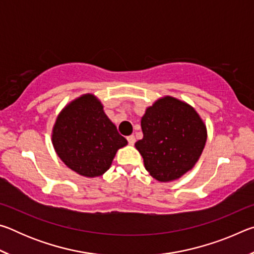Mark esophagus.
I'll return each instance as SVG.
<instances>
[{
    "label": "esophagus",
    "instance_id": "1",
    "mask_svg": "<svg viewBox=\"0 0 254 254\" xmlns=\"http://www.w3.org/2000/svg\"><path fill=\"white\" fill-rule=\"evenodd\" d=\"M127 142H128V144H130V145H133V144L135 143V137H134V135L127 136Z\"/></svg>",
    "mask_w": 254,
    "mask_h": 254
}]
</instances>
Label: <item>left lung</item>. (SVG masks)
Returning a JSON list of instances; mask_svg holds the SVG:
<instances>
[{"instance_id": "8db88e82", "label": "left lung", "mask_w": 254, "mask_h": 254, "mask_svg": "<svg viewBox=\"0 0 254 254\" xmlns=\"http://www.w3.org/2000/svg\"><path fill=\"white\" fill-rule=\"evenodd\" d=\"M141 127L143 137L135 148L145 169L160 183L174 182L194 168L207 140V128L196 110L173 96L147 107Z\"/></svg>"}]
</instances>
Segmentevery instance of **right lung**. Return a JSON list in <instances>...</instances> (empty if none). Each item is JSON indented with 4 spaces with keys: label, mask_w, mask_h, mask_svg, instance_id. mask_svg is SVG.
I'll return each instance as SVG.
<instances>
[{
    "label": "right lung",
    "mask_w": 254,
    "mask_h": 254,
    "mask_svg": "<svg viewBox=\"0 0 254 254\" xmlns=\"http://www.w3.org/2000/svg\"><path fill=\"white\" fill-rule=\"evenodd\" d=\"M51 141L60 160L87 178L105 174L118 150L127 144L93 94L75 98L60 111Z\"/></svg>",
    "instance_id": "add662e5"
}]
</instances>
